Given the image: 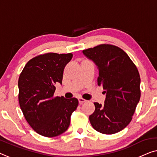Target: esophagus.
Wrapping results in <instances>:
<instances>
[{
	"label": "esophagus",
	"instance_id": "34e87169",
	"mask_svg": "<svg viewBox=\"0 0 157 157\" xmlns=\"http://www.w3.org/2000/svg\"><path fill=\"white\" fill-rule=\"evenodd\" d=\"M86 101V100L82 98H78V102H79V103H80V104H82L83 103H85Z\"/></svg>",
	"mask_w": 157,
	"mask_h": 157
}]
</instances>
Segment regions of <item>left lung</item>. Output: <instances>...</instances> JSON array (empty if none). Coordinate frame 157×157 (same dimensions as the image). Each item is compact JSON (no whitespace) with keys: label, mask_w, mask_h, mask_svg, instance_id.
Wrapping results in <instances>:
<instances>
[{"label":"left lung","mask_w":157,"mask_h":157,"mask_svg":"<svg viewBox=\"0 0 157 157\" xmlns=\"http://www.w3.org/2000/svg\"><path fill=\"white\" fill-rule=\"evenodd\" d=\"M99 70L98 85L106 95L105 104L94 103L89 120L95 130L105 135L121 131L132 119L139 103L140 76L131 59L121 48L102 44L83 50Z\"/></svg>","instance_id":"left-lung-1"}]
</instances>
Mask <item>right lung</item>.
Listing matches in <instances>:
<instances>
[{"label":"right lung","instance_id":"1","mask_svg":"<svg viewBox=\"0 0 157 157\" xmlns=\"http://www.w3.org/2000/svg\"><path fill=\"white\" fill-rule=\"evenodd\" d=\"M73 54L49 52L36 56L25 66L18 79V100L24 117L36 132L47 137L62 135L70 124L78 101L54 96L62 83L66 65Z\"/></svg>","mask_w":157,"mask_h":157}]
</instances>
